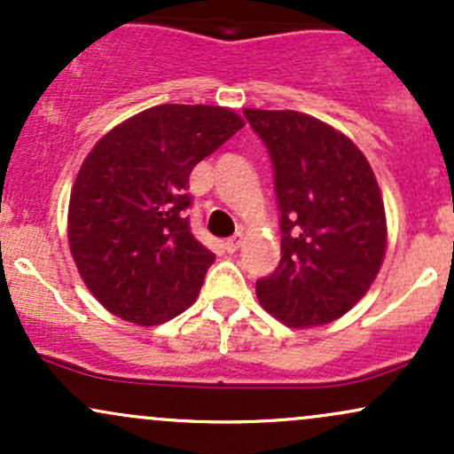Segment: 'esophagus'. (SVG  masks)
Instances as JSON below:
<instances>
[{"instance_id":"34e87169","label":"esophagus","mask_w":454,"mask_h":454,"mask_svg":"<svg viewBox=\"0 0 454 454\" xmlns=\"http://www.w3.org/2000/svg\"><path fill=\"white\" fill-rule=\"evenodd\" d=\"M223 245H226V252L234 254V252H237V249L243 245V234H234V237L228 239V241L223 243Z\"/></svg>"}]
</instances>
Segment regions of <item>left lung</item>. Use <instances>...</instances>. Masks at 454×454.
I'll use <instances>...</instances> for the list:
<instances>
[{
    "label": "left lung",
    "instance_id": "8db88e82",
    "mask_svg": "<svg viewBox=\"0 0 454 454\" xmlns=\"http://www.w3.org/2000/svg\"><path fill=\"white\" fill-rule=\"evenodd\" d=\"M269 151L281 260L256 281L286 326L326 325L367 294L387 254V215L372 166L335 128L296 111L245 108Z\"/></svg>",
    "mask_w": 454,
    "mask_h": 454
}]
</instances>
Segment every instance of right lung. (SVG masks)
Returning a JSON list of instances; mask_svg holds the SVG:
<instances>
[{"label":"right lung","instance_id":"add662e5","mask_svg":"<svg viewBox=\"0 0 454 454\" xmlns=\"http://www.w3.org/2000/svg\"><path fill=\"white\" fill-rule=\"evenodd\" d=\"M243 128L231 108L160 104L98 140L67 209V241L91 294L153 326L196 301L215 254L190 231L192 168Z\"/></svg>","mask_w":454,"mask_h":454}]
</instances>
